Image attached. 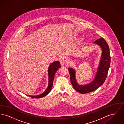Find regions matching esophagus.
Masks as SVG:
<instances>
[{
	"instance_id": "obj_1",
	"label": "esophagus",
	"mask_w": 124,
	"mask_h": 124,
	"mask_svg": "<svg viewBox=\"0 0 124 124\" xmlns=\"http://www.w3.org/2000/svg\"><path fill=\"white\" fill-rule=\"evenodd\" d=\"M68 63H69V61L68 59L65 57H63L60 60L61 65H68Z\"/></svg>"
}]
</instances>
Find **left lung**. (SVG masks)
I'll return each instance as SVG.
<instances>
[{"label":"left lung","instance_id":"obj_1","mask_svg":"<svg viewBox=\"0 0 124 124\" xmlns=\"http://www.w3.org/2000/svg\"><path fill=\"white\" fill-rule=\"evenodd\" d=\"M93 43L100 46L102 50L100 62L94 80L86 85H79L77 83L76 79V72L75 70L72 68H68L71 83L73 87L77 92L82 94L92 92L103 84L106 80L110 65L111 57L110 50L106 40L103 38H101L96 40Z\"/></svg>","mask_w":124,"mask_h":124}]
</instances>
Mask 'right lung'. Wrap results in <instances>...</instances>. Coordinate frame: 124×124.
<instances>
[{"label": "right lung", "instance_id": "right-lung-1", "mask_svg": "<svg viewBox=\"0 0 124 124\" xmlns=\"http://www.w3.org/2000/svg\"><path fill=\"white\" fill-rule=\"evenodd\" d=\"M60 64L59 61H55L51 63L48 69V85L46 89L41 94L35 96H31L26 95L32 98H43L46 95H47L49 92L51 91L53 85V79L54 78L55 74L59 68H60Z\"/></svg>", "mask_w": 124, "mask_h": 124}]
</instances>
